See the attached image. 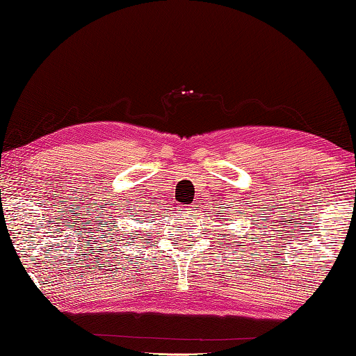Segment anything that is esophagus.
<instances>
[{"mask_svg":"<svg viewBox=\"0 0 356 356\" xmlns=\"http://www.w3.org/2000/svg\"><path fill=\"white\" fill-rule=\"evenodd\" d=\"M190 212H191V211H190Z\"/></svg>","mask_w":356,"mask_h":356,"instance_id":"34e87169","label":"esophagus"}]
</instances>
